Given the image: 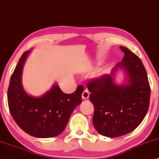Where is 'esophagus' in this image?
I'll return each mask as SVG.
<instances>
[{
  "label": "esophagus",
  "instance_id": "esophagus-1",
  "mask_svg": "<svg viewBox=\"0 0 159 159\" xmlns=\"http://www.w3.org/2000/svg\"><path fill=\"white\" fill-rule=\"evenodd\" d=\"M82 98H83V100H87L89 98V92L88 90H84V92L82 94Z\"/></svg>",
  "mask_w": 159,
  "mask_h": 159
}]
</instances>
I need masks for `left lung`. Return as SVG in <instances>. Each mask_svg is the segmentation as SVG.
I'll list each match as a JSON object with an SVG mask.
<instances>
[{
    "mask_svg": "<svg viewBox=\"0 0 159 159\" xmlns=\"http://www.w3.org/2000/svg\"><path fill=\"white\" fill-rule=\"evenodd\" d=\"M125 56L110 74L89 82V100L93 103V125L100 134L116 137L136 128L147 115L149 106L150 86L141 60L124 46L119 47ZM125 78L119 84L115 80L117 70Z\"/></svg>",
    "mask_w": 159,
    "mask_h": 159,
    "instance_id": "obj_1",
    "label": "left lung"
}]
</instances>
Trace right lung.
Listing matches in <instances>:
<instances>
[{"mask_svg":"<svg viewBox=\"0 0 159 159\" xmlns=\"http://www.w3.org/2000/svg\"><path fill=\"white\" fill-rule=\"evenodd\" d=\"M30 51L23 53L10 78L8 106L12 118L25 132L38 138L58 136L67 126L71 113L82 102L84 88L78 85L72 94H65L56 83L39 97L30 95L22 83L23 66Z\"/></svg>","mask_w":159,"mask_h":159,"instance_id":"add662e5","label":"right lung"}]
</instances>
